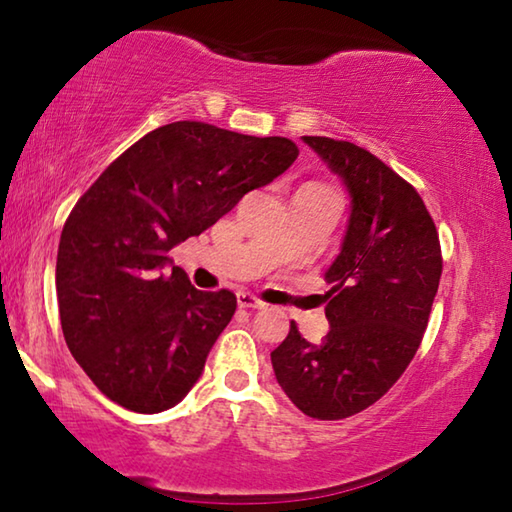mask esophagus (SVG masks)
<instances>
[{"mask_svg":"<svg viewBox=\"0 0 512 512\" xmlns=\"http://www.w3.org/2000/svg\"><path fill=\"white\" fill-rule=\"evenodd\" d=\"M237 302H239V307H244V309H264L266 307L264 300H259L257 296H253V293H248V291H239Z\"/></svg>","mask_w":512,"mask_h":512,"instance_id":"1","label":"esophagus"}]
</instances>
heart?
Here are the masks:
<instances>
[{
  "label": "heart",
  "instance_id": "obj_1",
  "mask_svg": "<svg viewBox=\"0 0 512 512\" xmlns=\"http://www.w3.org/2000/svg\"><path fill=\"white\" fill-rule=\"evenodd\" d=\"M305 185L311 187V189H316V192H323V194H329V196H339V194H336V189H334L332 185L320 183V180H311V183H305Z\"/></svg>",
  "mask_w": 512,
  "mask_h": 512
}]
</instances>
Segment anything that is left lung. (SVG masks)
Instances as JSON below:
<instances>
[{
	"instance_id": "obj_1",
	"label": "left lung",
	"mask_w": 512,
	"mask_h": 512,
	"mask_svg": "<svg viewBox=\"0 0 512 512\" xmlns=\"http://www.w3.org/2000/svg\"><path fill=\"white\" fill-rule=\"evenodd\" d=\"M352 196L341 255L327 268L329 332L318 345L289 336L271 352L277 384L316 420H343L384 397L418 352L443 253L411 183L361 146L302 137Z\"/></svg>"
}]
</instances>
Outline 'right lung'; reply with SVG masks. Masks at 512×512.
Instances as JSON below:
<instances>
[{"label": "right lung", "mask_w": 512, "mask_h": 512, "mask_svg": "<svg viewBox=\"0 0 512 512\" xmlns=\"http://www.w3.org/2000/svg\"><path fill=\"white\" fill-rule=\"evenodd\" d=\"M287 137L173 121L126 149L69 212L58 244L60 325L99 391L135 413L171 409L201 377L237 296L198 291L169 250L198 237L298 158Z\"/></svg>", "instance_id": "1"}]
</instances>
